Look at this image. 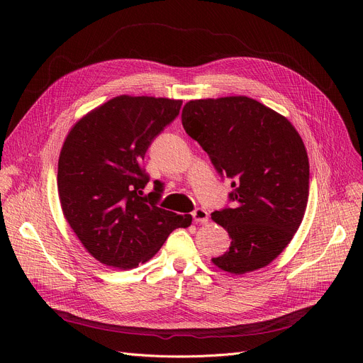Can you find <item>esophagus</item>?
<instances>
[{
  "instance_id": "obj_1",
  "label": "esophagus",
  "mask_w": 363,
  "mask_h": 363,
  "mask_svg": "<svg viewBox=\"0 0 363 363\" xmlns=\"http://www.w3.org/2000/svg\"><path fill=\"white\" fill-rule=\"evenodd\" d=\"M193 218L197 223H207L208 222V213L204 211V208H196L193 212Z\"/></svg>"
}]
</instances>
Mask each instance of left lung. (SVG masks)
<instances>
[{"mask_svg": "<svg viewBox=\"0 0 363 363\" xmlns=\"http://www.w3.org/2000/svg\"><path fill=\"white\" fill-rule=\"evenodd\" d=\"M182 125L219 174L234 179V208L212 213L231 245L212 262L235 275L264 268L290 244L306 212L309 159L298 132L244 95L188 101Z\"/></svg>", "mask_w": 363, "mask_h": 363, "instance_id": "left-lung-1", "label": "left lung"}]
</instances>
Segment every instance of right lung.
<instances>
[{"instance_id":"1","label":"right lung","mask_w":363,"mask_h":363,"mask_svg":"<svg viewBox=\"0 0 363 363\" xmlns=\"http://www.w3.org/2000/svg\"><path fill=\"white\" fill-rule=\"evenodd\" d=\"M181 100L119 95L73 125L63 143L57 188L63 215L86 252L118 269L155 256L191 215L156 206L159 186L143 197L145 152L181 110Z\"/></svg>"}]
</instances>
